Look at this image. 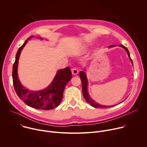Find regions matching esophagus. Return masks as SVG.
Wrapping results in <instances>:
<instances>
[{"instance_id":"1","label":"esophagus","mask_w":147,"mask_h":147,"mask_svg":"<svg viewBox=\"0 0 147 147\" xmlns=\"http://www.w3.org/2000/svg\"><path fill=\"white\" fill-rule=\"evenodd\" d=\"M71 72H72V74L74 76H76L78 73V70L77 69H76V68H73L71 70Z\"/></svg>"}]
</instances>
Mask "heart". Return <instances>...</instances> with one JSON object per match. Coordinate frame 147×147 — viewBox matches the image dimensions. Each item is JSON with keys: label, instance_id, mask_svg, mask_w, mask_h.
Here are the masks:
<instances>
[{"label": "heart", "instance_id": "obj_1", "mask_svg": "<svg viewBox=\"0 0 147 147\" xmlns=\"http://www.w3.org/2000/svg\"><path fill=\"white\" fill-rule=\"evenodd\" d=\"M82 48H83V49H85V48H86V47H85V46H84V47H82Z\"/></svg>", "mask_w": 147, "mask_h": 147}]
</instances>
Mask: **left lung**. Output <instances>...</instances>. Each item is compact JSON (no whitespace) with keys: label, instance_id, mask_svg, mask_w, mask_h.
<instances>
[{"label":"left lung","instance_id":"8db88e82","mask_svg":"<svg viewBox=\"0 0 147 147\" xmlns=\"http://www.w3.org/2000/svg\"><path fill=\"white\" fill-rule=\"evenodd\" d=\"M120 47H123V48L125 49V50L127 51V54L129 57H130L131 63H133V61L132 59L130 57V55L129 53V51L127 49V48L126 47H125L124 46H123V45H119ZM113 47V45L110 46V47ZM79 76L80 77V79L81 81L82 82V94L84 97L85 99L86 100V101L90 104V105H91L92 107H94V108H108L110 107H114L115 105L113 106H105V105H101L96 103L95 101H94L90 96L89 93L88 92V90H87V86H88V82H87V77L84 71H81L79 73Z\"/></svg>","mask_w":147,"mask_h":147}]
</instances>
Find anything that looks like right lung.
Here are the masks:
<instances>
[{
    "instance_id": "add662e5",
    "label": "right lung",
    "mask_w": 147,
    "mask_h": 147,
    "mask_svg": "<svg viewBox=\"0 0 147 147\" xmlns=\"http://www.w3.org/2000/svg\"><path fill=\"white\" fill-rule=\"evenodd\" d=\"M32 36H30L25 41L16 53L12 71L13 86L18 96L28 106L41 110L53 109L56 108L61 101L65 88L72 78V73L70 67H67L57 71L51 84L46 89L39 91H29L26 89L19 81L17 76V66L21 52L27 44V40Z\"/></svg>"
}]
</instances>
